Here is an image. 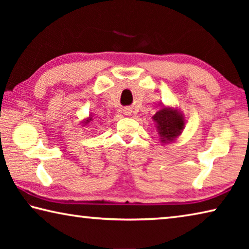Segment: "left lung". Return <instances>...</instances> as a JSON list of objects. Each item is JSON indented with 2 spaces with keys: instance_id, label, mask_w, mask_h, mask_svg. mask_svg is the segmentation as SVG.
Returning a JSON list of instances; mask_svg holds the SVG:
<instances>
[{
  "instance_id": "8db88e82",
  "label": "left lung",
  "mask_w": 249,
  "mask_h": 249,
  "mask_svg": "<svg viewBox=\"0 0 249 249\" xmlns=\"http://www.w3.org/2000/svg\"><path fill=\"white\" fill-rule=\"evenodd\" d=\"M154 121L158 125L160 140L162 142H169L181 134L183 129L184 120L175 109L163 107L154 115Z\"/></svg>"
}]
</instances>
